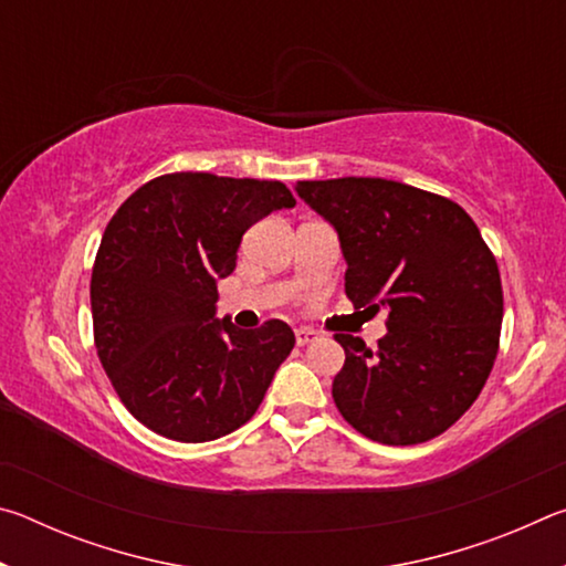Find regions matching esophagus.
Returning <instances> with one entry per match:
<instances>
[{
	"mask_svg": "<svg viewBox=\"0 0 566 566\" xmlns=\"http://www.w3.org/2000/svg\"><path fill=\"white\" fill-rule=\"evenodd\" d=\"M294 337H296V344H300V347H304V344H312V342H317L319 339V332H314V329H306V327H300L294 332Z\"/></svg>",
	"mask_w": 566,
	"mask_h": 566,
	"instance_id": "34e87169",
	"label": "esophagus"
}]
</instances>
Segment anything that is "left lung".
Wrapping results in <instances>:
<instances>
[{"label":"left lung","mask_w":566,"mask_h":566,"mask_svg":"<svg viewBox=\"0 0 566 566\" xmlns=\"http://www.w3.org/2000/svg\"><path fill=\"white\" fill-rule=\"evenodd\" d=\"M294 189L337 232L352 304L389 314L377 352L352 334L334 337L347 354L334 405L381 444L447 432L490 377L504 314L500 270L472 217L452 199L379 177Z\"/></svg>","instance_id":"left-lung-1"}]
</instances>
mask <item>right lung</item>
<instances>
[{"label":"right lung","mask_w":566,"mask_h":566,"mask_svg":"<svg viewBox=\"0 0 566 566\" xmlns=\"http://www.w3.org/2000/svg\"><path fill=\"white\" fill-rule=\"evenodd\" d=\"M296 205L282 181L175 171L147 181L104 229L92 270L94 344L122 405L175 442H212L260 409L294 332L217 317V282L242 234Z\"/></svg>","instance_id":"add662e5"}]
</instances>
